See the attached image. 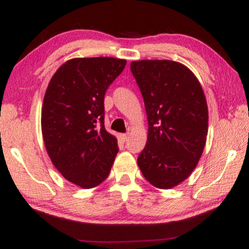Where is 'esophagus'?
I'll return each instance as SVG.
<instances>
[{
	"mask_svg": "<svg viewBox=\"0 0 249 249\" xmlns=\"http://www.w3.org/2000/svg\"><path fill=\"white\" fill-rule=\"evenodd\" d=\"M128 137H130V134H128V133H123V134H121V136H119V138H121L123 142H126L128 139Z\"/></svg>",
	"mask_w": 249,
	"mask_h": 249,
	"instance_id": "34e87169",
	"label": "esophagus"
}]
</instances>
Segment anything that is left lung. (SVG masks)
Masks as SVG:
<instances>
[{"label": "left lung", "instance_id": "1", "mask_svg": "<svg viewBox=\"0 0 249 249\" xmlns=\"http://www.w3.org/2000/svg\"><path fill=\"white\" fill-rule=\"evenodd\" d=\"M144 98L148 133L138 157L142 176L153 186L168 190L193 172L206 144L208 108L194 73L167 59L131 63Z\"/></svg>", "mask_w": 249, "mask_h": 249}]
</instances>
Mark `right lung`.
<instances>
[{
    "mask_svg": "<svg viewBox=\"0 0 249 249\" xmlns=\"http://www.w3.org/2000/svg\"><path fill=\"white\" fill-rule=\"evenodd\" d=\"M126 61L72 58L53 76L42 107V134L53 166L70 182L92 188L107 178L118 153L104 126V96Z\"/></svg>",
    "mask_w": 249,
    "mask_h": 249,
    "instance_id": "obj_1",
    "label": "right lung"
}]
</instances>
